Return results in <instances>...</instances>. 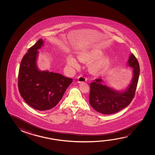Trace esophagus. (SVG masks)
I'll list each match as a JSON object with an SVG mask.
<instances>
[{"label": "esophagus", "instance_id": "1", "mask_svg": "<svg viewBox=\"0 0 155 155\" xmlns=\"http://www.w3.org/2000/svg\"><path fill=\"white\" fill-rule=\"evenodd\" d=\"M78 79V83H82V82H84L86 81V78L85 77L83 76V75H80L77 78Z\"/></svg>", "mask_w": 155, "mask_h": 155}]
</instances>
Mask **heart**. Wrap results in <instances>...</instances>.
I'll return each mask as SVG.
<instances>
[{"label": "heart", "instance_id": "obj_1", "mask_svg": "<svg viewBox=\"0 0 155 155\" xmlns=\"http://www.w3.org/2000/svg\"><path fill=\"white\" fill-rule=\"evenodd\" d=\"M102 56V53L101 51L97 50H93L89 51L86 53H84L79 56V59L81 61H92L96 59L99 58ZM68 64L69 66L74 68H78L79 67V64L76 59L72 56H69L67 59ZM107 63V61L105 59H99L92 65V68L95 71H98L103 69Z\"/></svg>", "mask_w": 155, "mask_h": 155}]
</instances>
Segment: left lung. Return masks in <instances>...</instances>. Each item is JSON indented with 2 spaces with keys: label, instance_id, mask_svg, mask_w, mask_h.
<instances>
[{
  "label": "left lung",
  "instance_id": "left-lung-1",
  "mask_svg": "<svg viewBox=\"0 0 155 155\" xmlns=\"http://www.w3.org/2000/svg\"><path fill=\"white\" fill-rule=\"evenodd\" d=\"M128 64L133 68L134 77L124 92H119L103 85V80L101 78L96 79L90 84L89 102L96 111L103 114H112L127 107L132 102L140 72V64L133 53L130 56Z\"/></svg>",
  "mask_w": 155,
  "mask_h": 155
}]
</instances>
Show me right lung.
<instances>
[{"instance_id": "1", "label": "right lung", "mask_w": 155, "mask_h": 155, "mask_svg": "<svg viewBox=\"0 0 155 155\" xmlns=\"http://www.w3.org/2000/svg\"><path fill=\"white\" fill-rule=\"evenodd\" d=\"M43 43V39H40L28 48L22 58L18 74L21 96L27 104L39 111L55 107L72 81V79L61 74L38 70L36 65L37 50Z\"/></svg>"}]
</instances>
